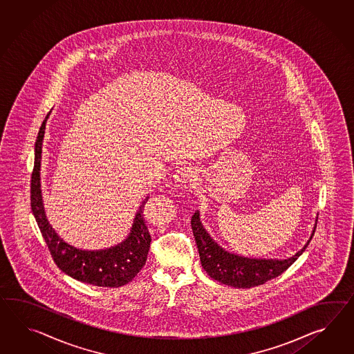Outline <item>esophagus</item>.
I'll return each instance as SVG.
<instances>
[{
  "label": "esophagus",
  "mask_w": 354,
  "mask_h": 354,
  "mask_svg": "<svg viewBox=\"0 0 354 354\" xmlns=\"http://www.w3.org/2000/svg\"><path fill=\"white\" fill-rule=\"evenodd\" d=\"M194 178H196V173L193 171L192 167H187V166L180 167L174 175V180L178 187H188L194 181Z\"/></svg>",
  "instance_id": "1"
}]
</instances>
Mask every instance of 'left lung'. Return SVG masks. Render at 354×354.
<instances>
[{"mask_svg": "<svg viewBox=\"0 0 354 354\" xmlns=\"http://www.w3.org/2000/svg\"><path fill=\"white\" fill-rule=\"evenodd\" d=\"M190 223L197 243L202 268L214 280L241 289L265 284L268 280L281 275L307 248L317 224L316 223L313 226L310 239L303 245L302 250H298L292 257L279 259H250L225 250L209 235L202 224L199 211L192 216Z\"/></svg>", "mask_w": 354, "mask_h": 354, "instance_id": "obj_1", "label": "left lung"}]
</instances>
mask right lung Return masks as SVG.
Segmentation results:
<instances>
[{
	"instance_id": "right-lung-1",
	"label": "right lung",
	"mask_w": 354,
	"mask_h": 354,
	"mask_svg": "<svg viewBox=\"0 0 354 354\" xmlns=\"http://www.w3.org/2000/svg\"><path fill=\"white\" fill-rule=\"evenodd\" d=\"M48 115L44 119L35 142L30 206L44 241L51 252L52 259L61 271L82 283L104 288H119L128 284L146 265L151 235L148 233L143 211L149 194L142 201L137 209L128 236L113 247L104 250H82L64 241L47 218L41 188L42 145Z\"/></svg>"
}]
</instances>
